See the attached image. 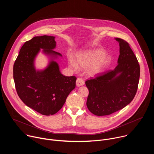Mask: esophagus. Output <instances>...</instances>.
Masks as SVG:
<instances>
[{"label": "esophagus", "mask_w": 154, "mask_h": 154, "mask_svg": "<svg viewBox=\"0 0 154 154\" xmlns=\"http://www.w3.org/2000/svg\"><path fill=\"white\" fill-rule=\"evenodd\" d=\"M84 84H85V83H84V81H83V80L82 79L77 78V79L76 80V85H77V87L83 86Z\"/></svg>", "instance_id": "1"}]
</instances>
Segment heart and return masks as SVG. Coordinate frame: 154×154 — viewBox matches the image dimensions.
Wrapping results in <instances>:
<instances>
[{
	"label": "heart",
	"mask_w": 154,
	"mask_h": 154,
	"mask_svg": "<svg viewBox=\"0 0 154 154\" xmlns=\"http://www.w3.org/2000/svg\"><path fill=\"white\" fill-rule=\"evenodd\" d=\"M105 55V52L101 49L84 52L77 55L75 61L69 58V66L74 71L77 70L78 68L86 69L90 67L88 73L93 76L97 75L102 73L111 62V57Z\"/></svg>",
	"instance_id": "heart-1"
}]
</instances>
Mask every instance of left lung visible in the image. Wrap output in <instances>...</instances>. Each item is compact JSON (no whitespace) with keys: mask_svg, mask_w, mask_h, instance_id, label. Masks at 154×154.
Segmentation results:
<instances>
[{"mask_svg":"<svg viewBox=\"0 0 154 154\" xmlns=\"http://www.w3.org/2000/svg\"><path fill=\"white\" fill-rule=\"evenodd\" d=\"M115 39L119 45L117 66L85 82L89 90L86 106L96 116L111 115L124 108L134 99L138 89L140 68L137 58L128 42Z\"/></svg>","mask_w":154,"mask_h":154,"instance_id":"1","label":"left lung"}]
</instances>
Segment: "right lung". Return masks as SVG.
Wrapping results in <instances>:
<instances>
[{
	"label": "right lung",
	"instance_id": "add662e5",
	"mask_svg": "<svg viewBox=\"0 0 154 154\" xmlns=\"http://www.w3.org/2000/svg\"><path fill=\"white\" fill-rule=\"evenodd\" d=\"M55 37L35 36L22 46L13 66V78L17 93L27 106L41 115L49 116L62 108L69 93L75 88V76L63 75L55 61L62 57L54 51ZM42 49L49 59L47 66L36 70L35 59Z\"/></svg>",
	"mask_w": 154,
	"mask_h": 154
}]
</instances>
